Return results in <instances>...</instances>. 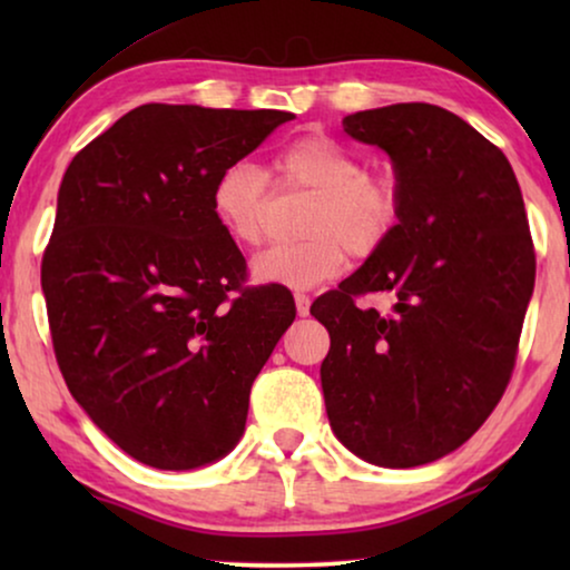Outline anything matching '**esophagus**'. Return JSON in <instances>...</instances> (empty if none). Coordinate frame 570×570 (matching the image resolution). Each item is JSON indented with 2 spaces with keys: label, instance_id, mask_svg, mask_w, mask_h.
<instances>
[{
  "label": "esophagus",
  "instance_id": "esophagus-1",
  "mask_svg": "<svg viewBox=\"0 0 570 570\" xmlns=\"http://www.w3.org/2000/svg\"><path fill=\"white\" fill-rule=\"evenodd\" d=\"M295 308H298L301 316H308V308H311V298L306 293H295Z\"/></svg>",
  "mask_w": 570,
  "mask_h": 570
}]
</instances>
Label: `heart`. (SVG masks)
<instances>
[{
  "instance_id": "b5f03b06",
  "label": "heart",
  "mask_w": 570,
  "mask_h": 570,
  "mask_svg": "<svg viewBox=\"0 0 570 570\" xmlns=\"http://www.w3.org/2000/svg\"><path fill=\"white\" fill-rule=\"evenodd\" d=\"M272 184L279 191L311 194L298 244L272 246L252 262L259 283L314 287L337 277L350 259H371L394 236L402 191L392 176L368 174L355 150L326 135H303L272 155L264 174L248 160L225 166L213 181L209 207L238 246L254 248L267 236Z\"/></svg>"
}]
</instances>
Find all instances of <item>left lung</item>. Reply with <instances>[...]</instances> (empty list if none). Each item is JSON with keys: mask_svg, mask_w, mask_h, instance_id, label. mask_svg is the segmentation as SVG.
I'll use <instances>...</instances> for the list:
<instances>
[{"mask_svg": "<svg viewBox=\"0 0 570 570\" xmlns=\"http://www.w3.org/2000/svg\"><path fill=\"white\" fill-rule=\"evenodd\" d=\"M342 127L394 160V236L311 314L330 332L322 389L332 431L365 462L417 466L462 446L517 365L534 244L511 163L456 114L394 104ZM389 294L386 312L356 301Z\"/></svg>", "mask_w": 570, "mask_h": 570, "instance_id": "left-lung-1", "label": "left lung"}]
</instances>
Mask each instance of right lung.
Masks as SVG:
<instances>
[{"label": "right lung", "mask_w": 570, "mask_h": 570, "mask_svg": "<svg viewBox=\"0 0 570 570\" xmlns=\"http://www.w3.org/2000/svg\"><path fill=\"white\" fill-rule=\"evenodd\" d=\"M291 119L145 104L61 178L41 262L53 355L80 407L137 462L194 470L244 435L252 384L295 303L283 285L246 283L209 191Z\"/></svg>", "instance_id": "1"}]
</instances>
